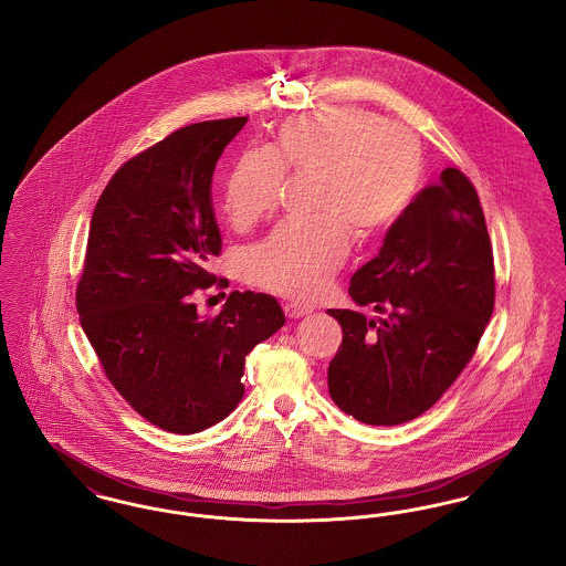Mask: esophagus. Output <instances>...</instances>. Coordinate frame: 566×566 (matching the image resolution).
I'll use <instances>...</instances> for the list:
<instances>
[{
	"label": "esophagus",
	"mask_w": 566,
	"mask_h": 566,
	"mask_svg": "<svg viewBox=\"0 0 566 566\" xmlns=\"http://www.w3.org/2000/svg\"><path fill=\"white\" fill-rule=\"evenodd\" d=\"M284 314H286V318L296 321V318L307 316V314H310V310H305V307H301V305H296V303H286V305H284Z\"/></svg>",
	"instance_id": "1"
}]
</instances>
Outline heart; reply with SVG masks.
Returning a JSON list of instances; mask_svg holds the SVG:
<instances>
[{"label":"heart","mask_w":566,"mask_h":566,"mask_svg":"<svg viewBox=\"0 0 566 566\" xmlns=\"http://www.w3.org/2000/svg\"><path fill=\"white\" fill-rule=\"evenodd\" d=\"M286 169L318 176L321 222H286L248 254V280L275 295L314 301L350 252V231L376 240L401 218L420 185V150L403 127L358 108L286 120L271 148L248 150L222 185V208L238 229L270 216Z\"/></svg>","instance_id":"1"}]
</instances>
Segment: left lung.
I'll list each match as a JSON object with an SVG mask.
<instances>
[{
  "instance_id": "obj_1",
  "label": "left lung",
  "mask_w": 566,
  "mask_h": 566,
  "mask_svg": "<svg viewBox=\"0 0 566 566\" xmlns=\"http://www.w3.org/2000/svg\"><path fill=\"white\" fill-rule=\"evenodd\" d=\"M348 293L379 316L326 310L344 333L328 365L331 399L371 427L418 418L473 358L494 310L484 210L460 169L413 197Z\"/></svg>"
}]
</instances>
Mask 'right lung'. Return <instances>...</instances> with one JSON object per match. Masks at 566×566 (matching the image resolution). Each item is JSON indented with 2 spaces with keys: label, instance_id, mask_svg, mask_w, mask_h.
Returning a JSON list of instances; mask_svg holds the SVG:
<instances>
[{
  "label": "right lung",
  "instance_id": "1",
  "mask_svg": "<svg viewBox=\"0 0 566 566\" xmlns=\"http://www.w3.org/2000/svg\"><path fill=\"white\" fill-rule=\"evenodd\" d=\"M245 120L167 135L112 176L91 218L76 291L84 335L120 397L176 434L214 427L238 407L245 356L284 324L265 293L233 291L216 318L190 303L216 284L206 270L222 245L212 176Z\"/></svg>",
  "mask_w": 566,
  "mask_h": 566
}]
</instances>
